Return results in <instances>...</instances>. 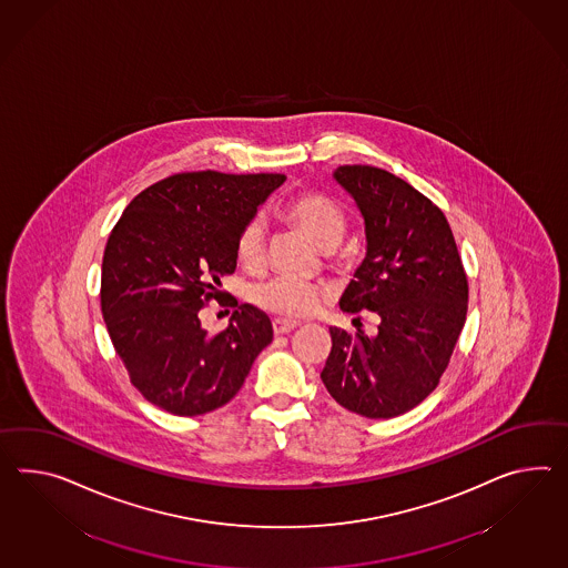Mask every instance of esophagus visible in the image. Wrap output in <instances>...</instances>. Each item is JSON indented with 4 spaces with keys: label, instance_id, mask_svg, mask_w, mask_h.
I'll use <instances>...</instances> for the list:
<instances>
[{
    "label": "esophagus",
    "instance_id": "obj_1",
    "mask_svg": "<svg viewBox=\"0 0 568 568\" xmlns=\"http://www.w3.org/2000/svg\"><path fill=\"white\" fill-rule=\"evenodd\" d=\"M297 326L295 320L275 318L273 320V331L275 334H287Z\"/></svg>",
    "mask_w": 568,
    "mask_h": 568
}]
</instances>
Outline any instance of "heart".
<instances>
[{
  "label": "heart",
  "instance_id": "obj_1",
  "mask_svg": "<svg viewBox=\"0 0 568 568\" xmlns=\"http://www.w3.org/2000/svg\"><path fill=\"white\" fill-rule=\"evenodd\" d=\"M283 220L302 230L316 246L334 250L346 234V213L334 199L322 193H302L287 199L281 207ZM235 256L250 273L263 271L266 263V232L258 220L244 223L235 240ZM252 302L283 318H304L318 310L328 291L316 283L275 277L254 285Z\"/></svg>",
  "mask_w": 568,
  "mask_h": 568
}]
</instances>
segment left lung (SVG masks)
<instances>
[{
	"label": "left lung",
	"mask_w": 568,
	"mask_h": 568,
	"mask_svg": "<svg viewBox=\"0 0 568 568\" xmlns=\"http://www.w3.org/2000/svg\"><path fill=\"white\" fill-rule=\"evenodd\" d=\"M334 179L357 201L367 235L341 310L382 322L374 338L333 326L320 377L346 410L392 418L439 384L466 322L468 277L442 209L415 186L361 164L336 168Z\"/></svg>",
	"instance_id": "obj_1"
}]
</instances>
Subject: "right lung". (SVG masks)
I'll return each instance as SVG.
<instances>
[{
  "instance_id": "right-lung-1",
  "label": "right lung",
  "mask_w": 568,
  "mask_h": 568,
  "mask_svg": "<svg viewBox=\"0 0 568 568\" xmlns=\"http://www.w3.org/2000/svg\"><path fill=\"white\" fill-rule=\"evenodd\" d=\"M285 174L181 172L153 182L112 227L100 305L131 384L170 415L211 413L234 398L273 324L237 305L230 326L203 331L199 314L235 271V240Z\"/></svg>"
}]
</instances>
